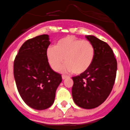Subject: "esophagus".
<instances>
[{"instance_id": "esophagus-1", "label": "esophagus", "mask_w": 130, "mask_h": 130, "mask_svg": "<svg viewBox=\"0 0 130 130\" xmlns=\"http://www.w3.org/2000/svg\"><path fill=\"white\" fill-rule=\"evenodd\" d=\"M68 78V76H66V75H62V78L63 80H65L66 78Z\"/></svg>"}]
</instances>
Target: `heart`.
<instances>
[{
    "instance_id": "1",
    "label": "heart",
    "mask_w": 130,
    "mask_h": 130,
    "mask_svg": "<svg viewBox=\"0 0 130 130\" xmlns=\"http://www.w3.org/2000/svg\"><path fill=\"white\" fill-rule=\"evenodd\" d=\"M94 54V47L90 42L72 35L60 39L55 46H49L46 50L47 62L54 71L60 70L65 59L66 63L62 70L73 71L76 75L82 74L90 68Z\"/></svg>"
}]
</instances>
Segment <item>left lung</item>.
Returning <instances> with one entry per match:
<instances>
[{"mask_svg": "<svg viewBox=\"0 0 130 130\" xmlns=\"http://www.w3.org/2000/svg\"><path fill=\"white\" fill-rule=\"evenodd\" d=\"M95 54L90 68L72 77V97L78 106L84 109L97 108L106 101L112 90L116 78L117 63L110 46L93 35H86Z\"/></svg>", "mask_w": 130, "mask_h": 130, "instance_id": "1", "label": "left lung"}]
</instances>
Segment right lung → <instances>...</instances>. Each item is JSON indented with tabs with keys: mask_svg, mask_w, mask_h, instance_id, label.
<instances>
[{
	"mask_svg": "<svg viewBox=\"0 0 130 130\" xmlns=\"http://www.w3.org/2000/svg\"><path fill=\"white\" fill-rule=\"evenodd\" d=\"M47 35L26 40L14 60L13 74L18 91L33 109L43 110L53 104L61 75L50 66L46 50L50 44Z\"/></svg>",
	"mask_w": 130,
	"mask_h": 130,
	"instance_id": "1",
	"label": "right lung"
}]
</instances>
